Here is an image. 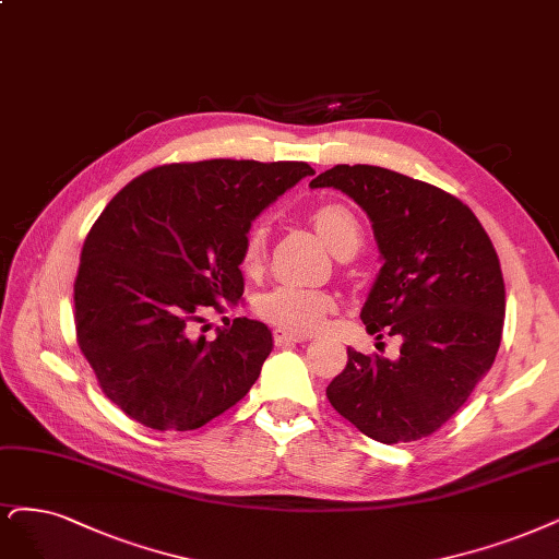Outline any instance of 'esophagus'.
I'll use <instances>...</instances> for the list:
<instances>
[{
	"label": "esophagus",
	"instance_id": "1",
	"mask_svg": "<svg viewBox=\"0 0 559 559\" xmlns=\"http://www.w3.org/2000/svg\"><path fill=\"white\" fill-rule=\"evenodd\" d=\"M273 340H275V344H277V346H288V344L307 342V340H310V335H302V333H292V331L275 329V331H273Z\"/></svg>",
	"mask_w": 559,
	"mask_h": 559
}]
</instances>
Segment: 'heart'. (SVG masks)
<instances>
[{
    "label": "heart",
    "mask_w": 559,
    "mask_h": 559,
    "mask_svg": "<svg viewBox=\"0 0 559 559\" xmlns=\"http://www.w3.org/2000/svg\"><path fill=\"white\" fill-rule=\"evenodd\" d=\"M310 222L317 228V234L337 257L354 254L356 247L360 245V222L349 207H344L340 203H321L312 210ZM265 247L267 230L263 224H254L247 230L242 240L240 259L247 273L259 271L265 259ZM335 296L331 292H325V288L277 284L257 298L254 310L263 321L277 325L282 331L310 333L319 329L325 317L335 310Z\"/></svg>",
    "instance_id": "1"
}]
</instances>
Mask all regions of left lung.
<instances>
[{
  "mask_svg": "<svg viewBox=\"0 0 559 559\" xmlns=\"http://www.w3.org/2000/svg\"><path fill=\"white\" fill-rule=\"evenodd\" d=\"M310 187H335L368 213L383 265L360 319L402 342L395 360L346 349L325 395L381 444L430 437L492 368L504 329V277L472 210L402 173L337 164Z\"/></svg>",
  "mask_w": 559,
  "mask_h": 559,
  "instance_id": "1",
  "label": "left lung"
}]
</instances>
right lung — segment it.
Instances as JSON below:
<instances>
[{
  "label": "right lung",
  "mask_w": 559,
  "mask_h": 559,
  "mask_svg": "<svg viewBox=\"0 0 559 559\" xmlns=\"http://www.w3.org/2000/svg\"><path fill=\"white\" fill-rule=\"evenodd\" d=\"M305 162L205 159L141 173L85 238L73 282L75 340L104 395L152 430H197L240 402L273 349L267 325L234 319L213 342L191 329L245 292L252 219Z\"/></svg>",
  "instance_id": "add662e5"
}]
</instances>
